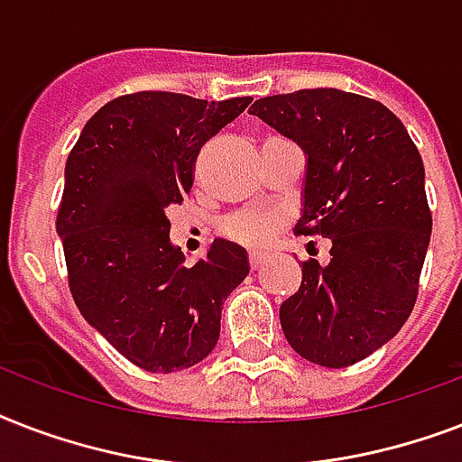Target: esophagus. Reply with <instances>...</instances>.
I'll use <instances>...</instances> for the list:
<instances>
[{
    "instance_id": "1",
    "label": "esophagus",
    "mask_w": 462,
    "mask_h": 462,
    "mask_svg": "<svg viewBox=\"0 0 462 462\" xmlns=\"http://www.w3.org/2000/svg\"><path fill=\"white\" fill-rule=\"evenodd\" d=\"M261 263H263V254H249V266H252V271H259Z\"/></svg>"
}]
</instances>
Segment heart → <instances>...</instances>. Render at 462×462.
<instances>
[{
  "mask_svg": "<svg viewBox=\"0 0 462 462\" xmlns=\"http://www.w3.org/2000/svg\"><path fill=\"white\" fill-rule=\"evenodd\" d=\"M282 223L285 217L275 210H242L225 217L220 223V235L246 249H263L281 232Z\"/></svg>",
  "mask_w": 462,
  "mask_h": 462,
  "instance_id": "obj_1",
  "label": "heart"
}]
</instances>
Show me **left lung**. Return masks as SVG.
<instances>
[{
    "mask_svg": "<svg viewBox=\"0 0 462 462\" xmlns=\"http://www.w3.org/2000/svg\"><path fill=\"white\" fill-rule=\"evenodd\" d=\"M309 155L297 235L330 239V263L302 261V285L281 307L297 355L343 369L408 321L430 246L424 165L402 122L374 97L304 88L249 107Z\"/></svg>",
    "mask_w": 462,
    "mask_h": 462,
    "instance_id": "left-lung-1",
    "label": "left lung"
}]
</instances>
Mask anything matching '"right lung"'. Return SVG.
Wrapping results in <instances>:
<instances>
[{
  "label": "right lung",
  "instance_id": "add662e5",
  "mask_svg": "<svg viewBox=\"0 0 462 462\" xmlns=\"http://www.w3.org/2000/svg\"><path fill=\"white\" fill-rule=\"evenodd\" d=\"M249 103L170 90L119 96L86 122L67 158L57 232L69 290L83 319L146 372L208 357L225 297L249 275L245 249L223 239L184 266L167 220L191 191L203 143Z\"/></svg>",
  "mask_w": 462,
  "mask_h": 462
}]
</instances>
